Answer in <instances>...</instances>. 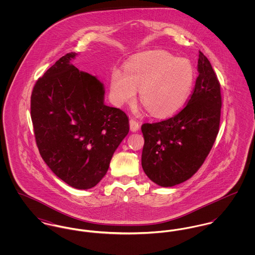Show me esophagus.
I'll return each instance as SVG.
<instances>
[{"label":"esophagus","mask_w":255,"mask_h":255,"mask_svg":"<svg viewBox=\"0 0 255 255\" xmlns=\"http://www.w3.org/2000/svg\"><path fill=\"white\" fill-rule=\"evenodd\" d=\"M129 128H130L131 131H137L139 129V128H140V125H139V123L135 119L130 118V120H129Z\"/></svg>","instance_id":"obj_1"}]
</instances>
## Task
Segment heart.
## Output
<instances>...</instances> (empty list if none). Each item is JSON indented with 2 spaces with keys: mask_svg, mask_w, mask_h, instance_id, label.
<instances>
[{
  "mask_svg": "<svg viewBox=\"0 0 255 255\" xmlns=\"http://www.w3.org/2000/svg\"><path fill=\"white\" fill-rule=\"evenodd\" d=\"M194 83V68L186 58L164 50H153L130 60L126 72L115 68L111 75V93L118 105L140 101L156 117L176 114L187 102Z\"/></svg>",
  "mask_w": 255,
  "mask_h": 255,
  "instance_id": "b5f03b06",
  "label": "heart"
}]
</instances>
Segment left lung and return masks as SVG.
I'll return each mask as SVG.
<instances>
[{
    "label": "left lung",
    "mask_w": 255,
    "mask_h": 255,
    "mask_svg": "<svg viewBox=\"0 0 255 255\" xmlns=\"http://www.w3.org/2000/svg\"><path fill=\"white\" fill-rule=\"evenodd\" d=\"M198 76L193 91L175 116L141 126L144 137L141 165L160 186H174L201 167L219 132L222 96L217 75L199 51Z\"/></svg>",
    "instance_id": "1"
}]
</instances>
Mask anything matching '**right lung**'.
<instances>
[{
  "mask_svg": "<svg viewBox=\"0 0 255 255\" xmlns=\"http://www.w3.org/2000/svg\"><path fill=\"white\" fill-rule=\"evenodd\" d=\"M75 56H63L37 80L30 111L45 163L69 185L88 189L106 175L129 127L124 111L105 105L103 84L71 63Z\"/></svg>",
  "mask_w": 255,
  "mask_h": 255,
  "instance_id": "right-lung-1",
  "label": "right lung"
}]
</instances>
